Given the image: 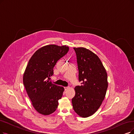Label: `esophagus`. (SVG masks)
Instances as JSON below:
<instances>
[{"mask_svg": "<svg viewBox=\"0 0 134 134\" xmlns=\"http://www.w3.org/2000/svg\"><path fill=\"white\" fill-rule=\"evenodd\" d=\"M69 87H64V90H65V91L67 90Z\"/></svg>", "mask_w": 134, "mask_h": 134, "instance_id": "34e87169", "label": "esophagus"}]
</instances>
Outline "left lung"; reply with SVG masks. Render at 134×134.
I'll use <instances>...</instances> for the list:
<instances>
[{
    "mask_svg": "<svg viewBox=\"0 0 134 134\" xmlns=\"http://www.w3.org/2000/svg\"><path fill=\"white\" fill-rule=\"evenodd\" d=\"M76 53L81 86L75 87L72 99L74 111L87 118L98 110L104 99L108 88L107 74L98 57L83 47L74 48Z\"/></svg>",
    "mask_w": 134,
    "mask_h": 134,
    "instance_id": "left-lung-1",
    "label": "left lung"
}]
</instances>
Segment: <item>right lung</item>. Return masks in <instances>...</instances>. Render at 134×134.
<instances>
[{
  "mask_svg": "<svg viewBox=\"0 0 134 134\" xmlns=\"http://www.w3.org/2000/svg\"><path fill=\"white\" fill-rule=\"evenodd\" d=\"M66 46L47 45L31 57L23 76V83L35 109L43 115L54 112L64 91L63 87L49 81L58 60L69 51Z\"/></svg>",
  "mask_w": 134,
  "mask_h": 134,
  "instance_id": "1",
  "label": "right lung"
}]
</instances>
